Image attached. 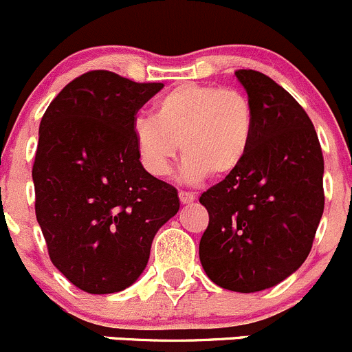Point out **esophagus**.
Returning <instances> with one entry per match:
<instances>
[{"instance_id":"34e87169","label":"esophagus","mask_w":352,"mask_h":352,"mask_svg":"<svg viewBox=\"0 0 352 352\" xmlns=\"http://www.w3.org/2000/svg\"><path fill=\"white\" fill-rule=\"evenodd\" d=\"M179 199L182 204H190V202L195 201V194H192V192H186V190H180L179 192Z\"/></svg>"}]
</instances>
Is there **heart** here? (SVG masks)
Wrapping results in <instances>:
<instances>
[{
    "mask_svg": "<svg viewBox=\"0 0 352 352\" xmlns=\"http://www.w3.org/2000/svg\"><path fill=\"white\" fill-rule=\"evenodd\" d=\"M133 136L143 166L158 179L172 172L180 146L184 180L195 184L229 175L243 164L254 136V111L234 89L184 82L158 99L155 120L135 121Z\"/></svg>",
    "mask_w": 352,
    "mask_h": 352,
    "instance_id": "heart-1",
    "label": "heart"
}]
</instances>
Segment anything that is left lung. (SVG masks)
Here are the masks:
<instances>
[{
	"label": "left lung",
	"instance_id": "8db88e82",
	"mask_svg": "<svg viewBox=\"0 0 352 352\" xmlns=\"http://www.w3.org/2000/svg\"><path fill=\"white\" fill-rule=\"evenodd\" d=\"M236 77L253 106L254 136L243 164L199 199L209 212L199 258L214 283L251 294L280 283L309 256L324 212V157L290 92L258 70Z\"/></svg>",
	"mask_w": 352,
	"mask_h": 352
}]
</instances>
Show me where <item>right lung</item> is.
<instances>
[{
    "label": "right lung",
    "mask_w": 352,
    "mask_h": 352,
    "mask_svg": "<svg viewBox=\"0 0 352 352\" xmlns=\"http://www.w3.org/2000/svg\"><path fill=\"white\" fill-rule=\"evenodd\" d=\"M162 82L109 70L76 77L38 131L35 214L55 268L87 294H114L145 270L158 229L179 210L177 188L143 168L136 113Z\"/></svg>",
    "instance_id": "1"
}]
</instances>
